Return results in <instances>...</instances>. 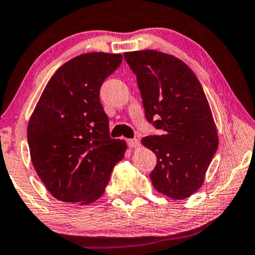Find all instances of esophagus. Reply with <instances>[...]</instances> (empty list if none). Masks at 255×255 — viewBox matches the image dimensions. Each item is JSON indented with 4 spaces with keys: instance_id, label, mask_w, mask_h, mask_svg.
<instances>
[{
    "instance_id": "1",
    "label": "esophagus",
    "mask_w": 255,
    "mask_h": 255,
    "mask_svg": "<svg viewBox=\"0 0 255 255\" xmlns=\"http://www.w3.org/2000/svg\"><path fill=\"white\" fill-rule=\"evenodd\" d=\"M127 144L129 148H139L141 146V143L137 138H130V139H127Z\"/></svg>"
}]
</instances>
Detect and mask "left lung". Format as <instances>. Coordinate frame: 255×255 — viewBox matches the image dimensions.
<instances>
[{"label":"left lung","mask_w":255,"mask_h":255,"mask_svg":"<svg viewBox=\"0 0 255 255\" xmlns=\"http://www.w3.org/2000/svg\"><path fill=\"white\" fill-rule=\"evenodd\" d=\"M124 56L137 78L146 120L164 131L142 138L157 157L150 173L153 187L171 199L188 198L202 186L218 146L202 85L173 55L146 49Z\"/></svg>","instance_id":"obj_1"}]
</instances>
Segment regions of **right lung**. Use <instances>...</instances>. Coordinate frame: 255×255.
<instances>
[{
	"label": "right lung",
	"mask_w": 255,
	"mask_h": 255,
	"mask_svg": "<svg viewBox=\"0 0 255 255\" xmlns=\"http://www.w3.org/2000/svg\"><path fill=\"white\" fill-rule=\"evenodd\" d=\"M123 55H78L55 71L27 126L32 164L55 199L89 204L105 192L114 165L127 145L110 136L100 87Z\"/></svg>",
	"instance_id": "obj_1"
}]
</instances>
